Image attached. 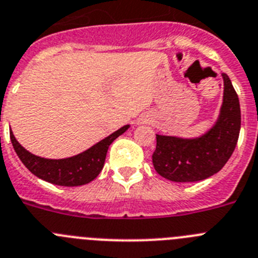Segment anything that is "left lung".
Instances as JSON below:
<instances>
[{"label":"left lung","mask_w":258,"mask_h":258,"mask_svg":"<svg viewBox=\"0 0 258 258\" xmlns=\"http://www.w3.org/2000/svg\"><path fill=\"white\" fill-rule=\"evenodd\" d=\"M224 99L211 130L199 138L182 139L157 135L153 166L162 177L175 182H196L217 173L238 143L240 105L230 78L222 73Z\"/></svg>","instance_id":"8db88e82"}]
</instances>
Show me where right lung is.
I'll list each match as a JSON object with an SVG mask.
<instances>
[{
  "instance_id": "1",
  "label": "right lung",
  "mask_w": 258,
  "mask_h": 258,
  "mask_svg": "<svg viewBox=\"0 0 258 258\" xmlns=\"http://www.w3.org/2000/svg\"><path fill=\"white\" fill-rule=\"evenodd\" d=\"M128 127L130 124L120 127L118 131L109 135L108 138L95 144L90 149L64 159H47L37 157L18 143L13 132H10V139L14 150L20 158V161L37 177L60 186H80L89 184L90 181L97 177L104 167L109 145L118 136L126 132Z\"/></svg>"
}]
</instances>
